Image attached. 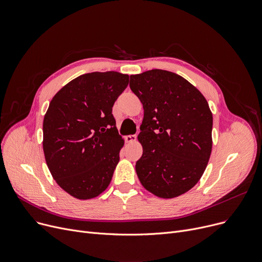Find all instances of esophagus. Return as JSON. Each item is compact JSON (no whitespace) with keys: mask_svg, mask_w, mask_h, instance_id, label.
I'll return each instance as SVG.
<instances>
[{"mask_svg":"<svg viewBox=\"0 0 262 262\" xmlns=\"http://www.w3.org/2000/svg\"><path fill=\"white\" fill-rule=\"evenodd\" d=\"M136 139H137V136L136 135H128V136L125 137V141L127 143H133V142L136 141Z\"/></svg>","mask_w":262,"mask_h":262,"instance_id":"1","label":"esophagus"}]
</instances>
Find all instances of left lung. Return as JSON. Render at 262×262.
I'll list each match as a JSON object with an SVG mask.
<instances>
[{
  "label": "left lung",
  "instance_id": "1",
  "mask_svg": "<svg viewBox=\"0 0 262 262\" xmlns=\"http://www.w3.org/2000/svg\"><path fill=\"white\" fill-rule=\"evenodd\" d=\"M129 87L144 109L139 181L159 198L181 195L200 181L211 154L208 103L187 79L166 70L130 75Z\"/></svg>",
  "mask_w": 262,
  "mask_h": 262
}]
</instances>
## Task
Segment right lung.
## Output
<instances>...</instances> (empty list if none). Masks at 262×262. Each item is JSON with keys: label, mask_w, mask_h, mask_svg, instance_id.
Here are the masks:
<instances>
[{"label": "right lung", "mask_w": 262, "mask_h": 262, "mask_svg": "<svg viewBox=\"0 0 262 262\" xmlns=\"http://www.w3.org/2000/svg\"><path fill=\"white\" fill-rule=\"evenodd\" d=\"M129 76L82 74L52 99L43 120V152L56 183L78 200L98 196L112 182L123 139L113 106Z\"/></svg>", "instance_id": "1"}]
</instances>
